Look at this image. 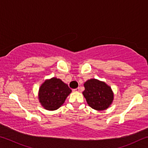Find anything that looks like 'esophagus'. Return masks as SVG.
Segmentation results:
<instances>
[{
    "label": "esophagus",
    "instance_id": "esophagus-1",
    "mask_svg": "<svg viewBox=\"0 0 148 148\" xmlns=\"http://www.w3.org/2000/svg\"><path fill=\"white\" fill-rule=\"evenodd\" d=\"M73 91L75 92H79V87H77L76 89H74Z\"/></svg>",
    "mask_w": 148,
    "mask_h": 148
}]
</instances>
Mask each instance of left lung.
I'll use <instances>...</instances> for the list:
<instances>
[{
  "label": "left lung",
  "mask_w": 148,
  "mask_h": 148,
  "mask_svg": "<svg viewBox=\"0 0 148 148\" xmlns=\"http://www.w3.org/2000/svg\"><path fill=\"white\" fill-rule=\"evenodd\" d=\"M84 87L83 95L87 104L92 108L104 110L112 104L114 99L113 92L104 82L91 79L84 84Z\"/></svg>",
  "instance_id": "8db88e82"
}]
</instances>
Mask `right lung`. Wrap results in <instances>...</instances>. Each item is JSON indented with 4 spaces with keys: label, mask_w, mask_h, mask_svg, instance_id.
I'll use <instances>...</instances> for the list:
<instances>
[{
    "label": "right lung",
    "mask_w": 148,
    "mask_h": 148,
    "mask_svg": "<svg viewBox=\"0 0 148 148\" xmlns=\"http://www.w3.org/2000/svg\"><path fill=\"white\" fill-rule=\"evenodd\" d=\"M72 90L60 79L47 80L39 89V101L45 109L56 110L64 103Z\"/></svg>",
    "instance_id": "right-lung-1"
}]
</instances>
